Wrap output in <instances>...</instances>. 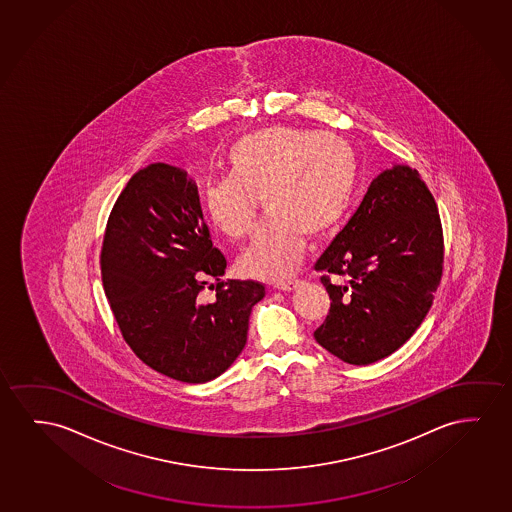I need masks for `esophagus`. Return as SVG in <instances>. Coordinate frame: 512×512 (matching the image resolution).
<instances>
[{"label":"esophagus","mask_w":512,"mask_h":512,"mask_svg":"<svg viewBox=\"0 0 512 512\" xmlns=\"http://www.w3.org/2000/svg\"><path fill=\"white\" fill-rule=\"evenodd\" d=\"M300 279H289V281L277 282V288L282 289V291H291V289H295L296 286H300Z\"/></svg>","instance_id":"obj_1"}]
</instances>
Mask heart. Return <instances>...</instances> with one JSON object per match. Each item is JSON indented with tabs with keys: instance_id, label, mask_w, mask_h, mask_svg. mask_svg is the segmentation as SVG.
Segmentation results:
<instances>
[{
	"instance_id": "heart-1",
	"label": "heart",
	"mask_w": 512,
	"mask_h": 512,
	"mask_svg": "<svg viewBox=\"0 0 512 512\" xmlns=\"http://www.w3.org/2000/svg\"><path fill=\"white\" fill-rule=\"evenodd\" d=\"M226 168L228 179L203 189V212L224 237L244 240L254 230L261 196L270 216L240 258V268L268 281L300 267L307 235L326 237L342 223L358 186L351 144L298 126H267L238 138Z\"/></svg>"
}]
</instances>
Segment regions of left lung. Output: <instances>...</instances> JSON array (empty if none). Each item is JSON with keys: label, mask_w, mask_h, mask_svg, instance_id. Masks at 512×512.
Masks as SVG:
<instances>
[{"label": "left lung", "mask_w": 512, "mask_h": 512, "mask_svg": "<svg viewBox=\"0 0 512 512\" xmlns=\"http://www.w3.org/2000/svg\"><path fill=\"white\" fill-rule=\"evenodd\" d=\"M330 312L317 344L351 365L395 353L423 323L444 272V233L418 170L395 166L370 184L317 260Z\"/></svg>", "instance_id": "1"}]
</instances>
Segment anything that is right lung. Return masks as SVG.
<instances>
[{
  "label": "right lung",
  "instance_id": "obj_1",
  "mask_svg": "<svg viewBox=\"0 0 512 512\" xmlns=\"http://www.w3.org/2000/svg\"><path fill=\"white\" fill-rule=\"evenodd\" d=\"M101 279L126 344L147 367L202 384L237 360L249 316L265 296L258 281H221L223 252L212 245L198 191L180 168L138 170L108 216ZM209 278L217 298L201 293Z\"/></svg>",
  "mask_w": 512,
  "mask_h": 512
}]
</instances>
